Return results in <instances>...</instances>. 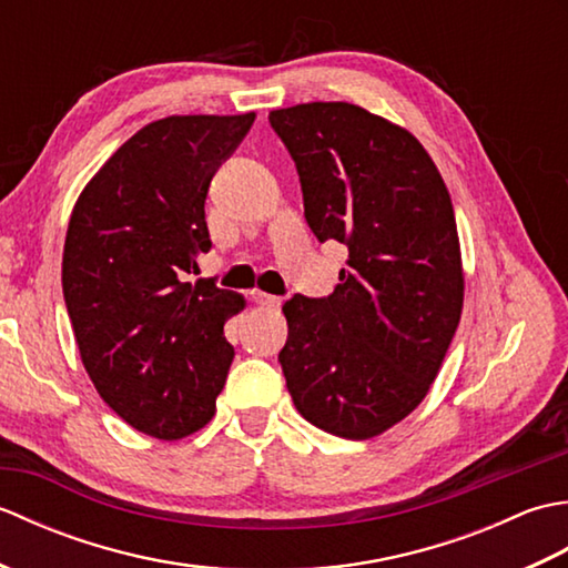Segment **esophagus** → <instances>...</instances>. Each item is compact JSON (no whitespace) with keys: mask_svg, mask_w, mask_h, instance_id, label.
<instances>
[{"mask_svg":"<svg viewBox=\"0 0 568 568\" xmlns=\"http://www.w3.org/2000/svg\"><path fill=\"white\" fill-rule=\"evenodd\" d=\"M251 300L256 305H261V307H281V297L268 295V293H261V291H253Z\"/></svg>","mask_w":568,"mask_h":568,"instance_id":"esophagus-1","label":"esophagus"}]
</instances>
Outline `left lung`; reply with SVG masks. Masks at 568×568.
<instances>
[{"mask_svg":"<svg viewBox=\"0 0 568 568\" xmlns=\"http://www.w3.org/2000/svg\"><path fill=\"white\" fill-rule=\"evenodd\" d=\"M268 122L295 161L312 234L348 248L332 295L283 305L287 390L315 427L376 437L422 403L462 320L449 190L409 131L356 104H295Z\"/></svg>","mask_w":568,"mask_h":568,"instance_id":"left-lung-1","label":"left lung"}]
</instances>
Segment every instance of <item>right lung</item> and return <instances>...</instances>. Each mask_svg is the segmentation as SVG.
<instances>
[{"label":"right lung","mask_w":568,"mask_h":568,"mask_svg":"<svg viewBox=\"0 0 568 568\" xmlns=\"http://www.w3.org/2000/svg\"><path fill=\"white\" fill-rule=\"evenodd\" d=\"M253 119L192 114L143 126L70 216L63 297L84 371L119 417L155 439L207 425L234 361L224 322L244 297L187 275L212 248V178Z\"/></svg>","instance_id":"obj_1"}]
</instances>
